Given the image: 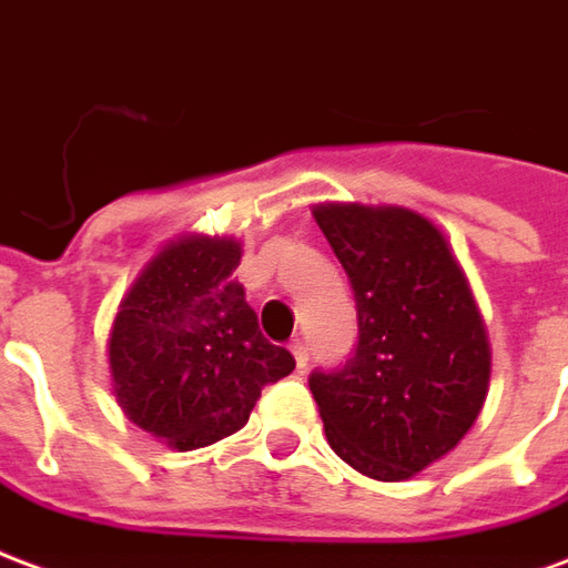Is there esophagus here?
<instances>
[{
    "instance_id": "1",
    "label": "esophagus",
    "mask_w": 568,
    "mask_h": 568,
    "mask_svg": "<svg viewBox=\"0 0 568 568\" xmlns=\"http://www.w3.org/2000/svg\"><path fill=\"white\" fill-rule=\"evenodd\" d=\"M290 351H293V359H296V369H305V366H308V347H305V342L296 338V342L290 345Z\"/></svg>"
}]
</instances>
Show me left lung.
Segmentation results:
<instances>
[{"label":"left lung","mask_w":568,"mask_h":568,"mask_svg":"<svg viewBox=\"0 0 568 568\" xmlns=\"http://www.w3.org/2000/svg\"><path fill=\"white\" fill-rule=\"evenodd\" d=\"M314 221L357 300V354L314 372L326 442L375 481H408L457 448L490 387V342L436 223L399 205L324 202Z\"/></svg>","instance_id":"8db88e82"}]
</instances>
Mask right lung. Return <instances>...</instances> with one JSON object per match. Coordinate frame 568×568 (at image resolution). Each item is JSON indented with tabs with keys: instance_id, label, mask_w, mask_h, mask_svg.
Here are the masks:
<instances>
[{
	"instance_id": "add662e5",
	"label": "right lung",
	"mask_w": 568,
	"mask_h": 568,
	"mask_svg": "<svg viewBox=\"0 0 568 568\" xmlns=\"http://www.w3.org/2000/svg\"><path fill=\"white\" fill-rule=\"evenodd\" d=\"M239 260L233 235H178L144 263L114 314V396L132 424L169 448L233 436L263 387L296 369L287 347L260 333L233 278Z\"/></svg>"
}]
</instances>
